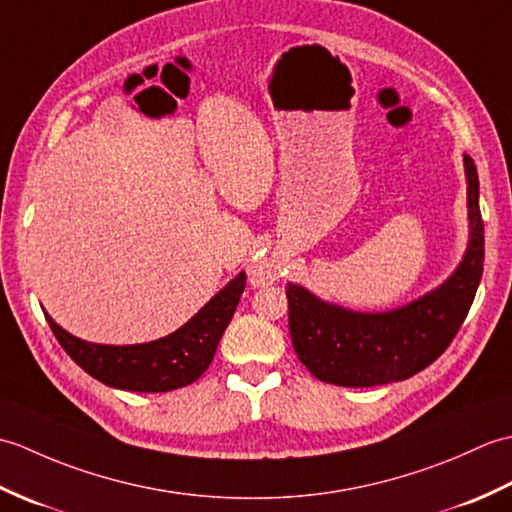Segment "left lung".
<instances>
[{
	"instance_id": "left-lung-1",
	"label": "left lung",
	"mask_w": 512,
	"mask_h": 512,
	"mask_svg": "<svg viewBox=\"0 0 512 512\" xmlns=\"http://www.w3.org/2000/svg\"><path fill=\"white\" fill-rule=\"evenodd\" d=\"M469 248L458 270L429 295L389 312H354L286 286L288 325L299 361L314 378L341 387H374L422 372L451 345L471 310L484 270L480 180L464 154Z\"/></svg>"
}]
</instances>
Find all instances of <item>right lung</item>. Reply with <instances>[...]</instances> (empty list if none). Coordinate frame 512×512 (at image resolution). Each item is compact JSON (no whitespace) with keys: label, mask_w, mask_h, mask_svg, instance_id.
<instances>
[{"label":"right lung","mask_w":512,"mask_h":512,"mask_svg":"<svg viewBox=\"0 0 512 512\" xmlns=\"http://www.w3.org/2000/svg\"><path fill=\"white\" fill-rule=\"evenodd\" d=\"M244 286L246 273H239L180 330L140 345L88 343L65 332L50 314L46 321L63 350L92 378L114 389L158 394L187 387L209 369Z\"/></svg>","instance_id":"add662e5"}]
</instances>
